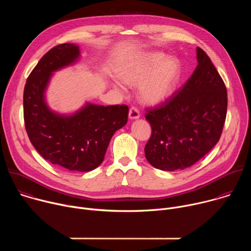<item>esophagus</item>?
<instances>
[{"label":"esophagus","instance_id":"1","mask_svg":"<svg viewBox=\"0 0 251 251\" xmlns=\"http://www.w3.org/2000/svg\"><path fill=\"white\" fill-rule=\"evenodd\" d=\"M139 117H140V113L138 109L135 108V107H132V108L129 110V118L131 120H135V119H138Z\"/></svg>","mask_w":251,"mask_h":251}]
</instances>
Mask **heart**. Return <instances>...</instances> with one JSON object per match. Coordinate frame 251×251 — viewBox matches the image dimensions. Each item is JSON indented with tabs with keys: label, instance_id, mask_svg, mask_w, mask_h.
Returning a JSON list of instances; mask_svg holds the SVG:
<instances>
[{
	"label": "heart",
	"instance_id": "heart-1",
	"mask_svg": "<svg viewBox=\"0 0 251 251\" xmlns=\"http://www.w3.org/2000/svg\"><path fill=\"white\" fill-rule=\"evenodd\" d=\"M121 78L130 85L139 84L140 101L156 106L176 91L181 78V64L176 57H167L162 52H147L134 57L121 71Z\"/></svg>",
	"mask_w": 251,
	"mask_h": 251
}]
</instances>
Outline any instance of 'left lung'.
I'll list each match as a JSON object with an SVG mask.
<instances>
[{"label": "left lung", "instance_id": "1", "mask_svg": "<svg viewBox=\"0 0 251 251\" xmlns=\"http://www.w3.org/2000/svg\"><path fill=\"white\" fill-rule=\"evenodd\" d=\"M197 60L194 74L182 88L146 114L152 135L145 146V156L156 169L173 172L189 168L221 138L226 117V88L200 48Z\"/></svg>", "mask_w": 251, "mask_h": 251}]
</instances>
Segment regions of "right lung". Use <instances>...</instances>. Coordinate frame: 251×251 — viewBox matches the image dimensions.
<instances>
[{
    "label": "right lung",
    "instance_id": "1",
    "mask_svg": "<svg viewBox=\"0 0 251 251\" xmlns=\"http://www.w3.org/2000/svg\"><path fill=\"white\" fill-rule=\"evenodd\" d=\"M75 44H62L48 51L27 77L24 90V118L32 146L47 161L70 172H90L104 160L114 133L124 127L128 106L85 102L71 113L52 110L47 90L58 70L80 59Z\"/></svg>",
    "mask_w": 251,
    "mask_h": 251
}]
</instances>
